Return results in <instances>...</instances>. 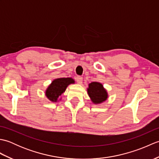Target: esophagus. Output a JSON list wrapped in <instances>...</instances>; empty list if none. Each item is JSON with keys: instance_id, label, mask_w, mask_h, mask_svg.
<instances>
[{"instance_id": "obj_1", "label": "esophagus", "mask_w": 159, "mask_h": 159, "mask_svg": "<svg viewBox=\"0 0 159 159\" xmlns=\"http://www.w3.org/2000/svg\"><path fill=\"white\" fill-rule=\"evenodd\" d=\"M76 82L78 83L81 84L83 83V77L80 76H77L76 77Z\"/></svg>"}]
</instances>
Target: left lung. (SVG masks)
Returning <instances> with one entry per match:
<instances>
[{
	"label": "left lung",
	"instance_id": "left-lung-1",
	"mask_svg": "<svg viewBox=\"0 0 159 159\" xmlns=\"http://www.w3.org/2000/svg\"><path fill=\"white\" fill-rule=\"evenodd\" d=\"M87 92L93 102L95 104L102 102L107 98V91L104 89L102 84L99 83H91L87 89Z\"/></svg>",
	"mask_w": 159,
	"mask_h": 159
}]
</instances>
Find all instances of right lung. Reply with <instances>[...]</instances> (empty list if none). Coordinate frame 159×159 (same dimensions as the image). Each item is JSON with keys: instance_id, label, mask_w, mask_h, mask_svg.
Listing matches in <instances>:
<instances>
[{"instance_id": "add662e5", "label": "right lung", "mask_w": 159, "mask_h": 159, "mask_svg": "<svg viewBox=\"0 0 159 159\" xmlns=\"http://www.w3.org/2000/svg\"><path fill=\"white\" fill-rule=\"evenodd\" d=\"M74 83V80L71 78H61L54 80L47 89L46 95L50 100L57 102L59 97L66 91L67 85Z\"/></svg>"}]
</instances>
